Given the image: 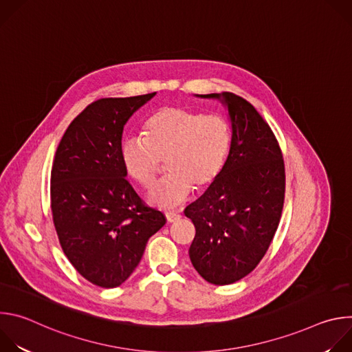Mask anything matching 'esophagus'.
<instances>
[{"label":"esophagus","instance_id":"esophagus-1","mask_svg":"<svg viewBox=\"0 0 352 352\" xmlns=\"http://www.w3.org/2000/svg\"><path fill=\"white\" fill-rule=\"evenodd\" d=\"M166 219H167L168 223H175V221H178L181 219V214L177 213V212H167L166 213Z\"/></svg>","mask_w":352,"mask_h":352}]
</instances>
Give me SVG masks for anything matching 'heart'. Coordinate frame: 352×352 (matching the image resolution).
<instances>
[{
  "mask_svg": "<svg viewBox=\"0 0 352 352\" xmlns=\"http://www.w3.org/2000/svg\"><path fill=\"white\" fill-rule=\"evenodd\" d=\"M232 143L231 125L220 114L167 106L150 116L143 139L129 138L121 148L126 174L143 188L152 186L166 162L167 178L150 190V204L170 209L192 192L208 189L223 173Z\"/></svg>",
  "mask_w": 352,
  "mask_h": 352,
  "instance_id": "obj_1",
  "label": "heart"
}]
</instances>
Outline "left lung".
Masks as SVG:
<instances>
[{
	"label": "left lung",
	"mask_w": 352,
	"mask_h": 352,
	"mask_svg": "<svg viewBox=\"0 0 352 352\" xmlns=\"http://www.w3.org/2000/svg\"><path fill=\"white\" fill-rule=\"evenodd\" d=\"M196 96L227 109L232 143L220 177L185 209L196 230L189 258L206 281L227 285L252 272L270 246L284 204V160L270 126L245 98Z\"/></svg>",
	"instance_id": "left-lung-1"
}]
</instances>
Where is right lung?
Masks as SVG:
<instances>
[{
  "label": "right lung",
  "mask_w": 352,
  "mask_h": 352,
  "mask_svg": "<svg viewBox=\"0 0 352 352\" xmlns=\"http://www.w3.org/2000/svg\"><path fill=\"white\" fill-rule=\"evenodd\" d=\"M100 98L68 126L52 168V210L63 250L87 281L121 285L139 265L148 238L166 219L146 208L122 166V132L148 100Z\"/></svg>",
  "instance_id": "right-lung-1"
}]
</instances>
